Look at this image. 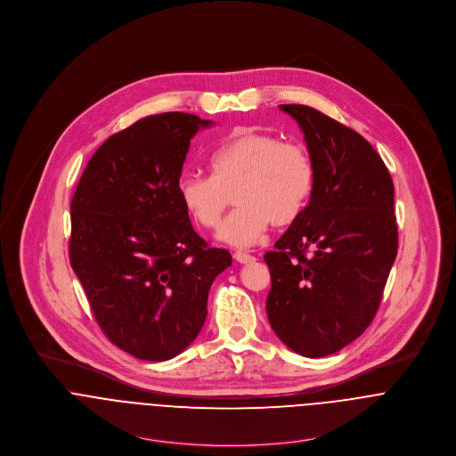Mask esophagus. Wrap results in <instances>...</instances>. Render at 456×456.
Segmentation results:
<instances>
[{
	"label": "esophagus",
	"instance_id": "obj_1",
	"mask_svg": "<svg viewBox=\"0 0 456 456\" xmlns=\"http://www.w3.org/2000/svg\"><path fill=\"white\" fill-rule=\"evenodd\" d=\"M233 258L239 261V263H253V261L256 260L253 255H249V253H246V251H235Z\"/></svg>",
	"mask_w": 456,
	"mask_h": 456
}]
</instances>
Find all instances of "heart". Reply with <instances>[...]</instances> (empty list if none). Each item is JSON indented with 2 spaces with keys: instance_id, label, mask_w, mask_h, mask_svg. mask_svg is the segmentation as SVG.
<instances>
[{
  "instance_id": "heart-1",
  "label": "heart",
  "mask_w": 456,
  "mask_h": 456,
  "mask_svg": "<svg viewBox=\"0 0 456 456\" xmlns=\"http://www.w3.org/2000/svg\"><path fill=\"white\" fill-rule=\"evenodd\" d=\"M212 177L179 179L183 207L201 228H216L230 195L239 205L221 224L219 240L246 248L258 242L268 224H291L314 188V163L305 147L261 131H239L208 158Z\"/></svg>"
}]
</instances>
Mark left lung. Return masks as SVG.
Here are the masks:
<instances>
[{
	"label": "left lung",
	"instance_id": "8db88e82",
	"mask_svg": "<svg viewBox=\"0 0 456 456\" xmlns=\"http://www.w3.org/2000/svg\"><path fill=\"white\" fill-rule=\"evenodd\" d=\"M279 107L304 131L316 177L307 207L265 255L266 316L289 349L322 358L358 338L379 309L398 249L395 190L360 133L313 107Z\"/></svg>",
	"mask_w": 456,
	"mask_h": 456
}]
</instances>
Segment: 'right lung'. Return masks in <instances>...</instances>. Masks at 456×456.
I'll return each instance as SVG.
<instances>
[{
	"label": "right lung",
	"mask_w": 456,
	"mask_h": 456,
	"mask_svg": "<svg viewBox=\"0 0 456 456\" xmlns=\"http://www.w3.org/2000/svg\"><path fill=\"white\" fill-rule=\"evenodd\" d=\"M210 125L184 112L136 121L100 145L71 198V268L103 333L140 360H170L195 340L208 289L232 265L179 196L191 138Z\"/></svg>",
	"instance_id": "1"
}]
</instances>
